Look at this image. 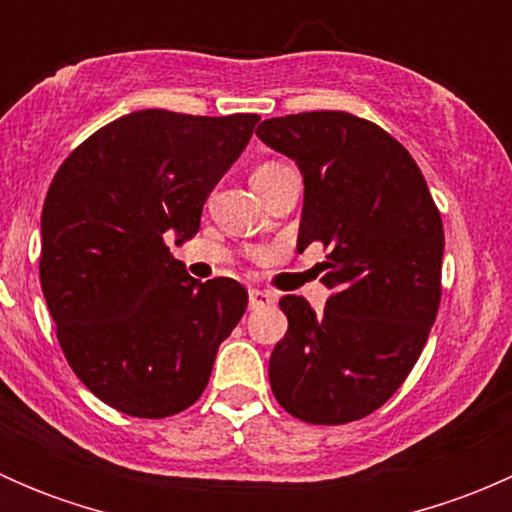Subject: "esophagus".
Here are the masks:
<instances>
[{
	"label": "esophagus",
	"mask_w": 512,
	"mask_h": 512,
	"mask_svg": "<svg viewBox=\"0 0 512 512\" xmlns=\"http://www.w3.org/2000/svg\"><path fill=\"white\" fill-rule=\"evenodd\" d=\"M272 302H275V297L270 292H265V289H250V309H260Z\"/></svg>",
	"instance_id": "1"
}]
</instances>
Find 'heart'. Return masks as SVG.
<instances>
[{"mask_svg": "<svg viewBox=\"0 0 512 512\" xmlns=\"http://www.w3.org/2000/svg\"><path fill=\"white\" fill-rule=\"evenodd\" d=\"M280 168H285V163H277V160H267V163H262L260 168H255V173H252V183H257V180L267 178V175L277 173Z\"/></svg>", "mask_w": 512, "mask_h": 512, "instance_id": "obj_1", "label": "heart"}]
</instances>
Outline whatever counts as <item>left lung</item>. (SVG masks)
<instances>
[{
  "label": "left lung",
  "mask_w": 512,
  "mask_h": 512,
  "mask_svg": "<svg viewBox=\"0 0 512 512\" xmlns=\"http://www.w3.org/2000/svg\"><path fill=\"white\" fill-rule=\"evenodd\" d=\"M257 136L297 160L304 210L297 250L319 242L324 312L280 299L287 334L270 386L299 421L337 426L374 414L421 356L441 304L443 223L411 153L347 111L270 118Z\"/></svg>",
  "instance_id": "left-lung-1"
}]
</instances>
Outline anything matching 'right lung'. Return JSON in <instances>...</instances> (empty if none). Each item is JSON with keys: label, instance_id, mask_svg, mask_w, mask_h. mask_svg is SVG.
Returning a JSON list of instances; mask_svg holds the SVG:
<instances>
[{"label": "right lung", "instance_id": "obj_1", "mask_svg": "<svg viewBox=\"0 0 512 512\" xmlns=\"http://www.w3.org/2000/svg\"><path fill=\"white\" fill-rule=\"evenodd\" d=\"M257 113L190 116L163 108L98 128L59 165L41 213L39 277L56 339L103 404L165 418L200 399L247 289L200 285L173 260L203 205L245 151Z\"/></svg>", "mask_w": 512, "mask_h": 512}]
</instances>
